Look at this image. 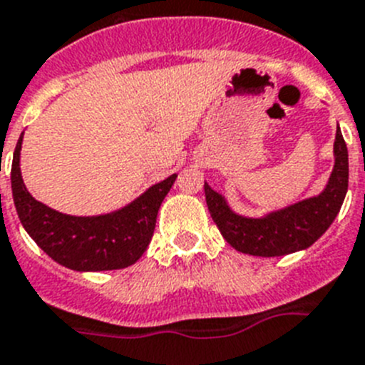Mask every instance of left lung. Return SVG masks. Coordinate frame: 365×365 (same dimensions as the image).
<instances>
[{
	"label": "left lung",
	"instance_id": "left-lung-1",
	"mask_svg": "<svg viewBox=\"0 0 365 365\" xmlns=\"http://www.w3.org/2000/svg\"><path fill=\"white\" fill-rule=\"evenodd\" d=\"M333 155L335 165L322 192L260 217L237 213L222 193L205 182L206 205L220 235L237 252L255 257L289 255L309 248L333 224L347 193L349 160L339 126Z\"/></svg>",
	"mask_w": 365,
	"mask_h": 365
}]
</instances>
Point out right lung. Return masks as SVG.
Returning <instances> with one entry per match:
<instances>
[{
    "instance_id": "1",
    "label": "right lung",
    "mask_w": 365,
    "mask_h": 365,
    "mask_svg": "<svg viewBox=\"0 0 365 365\" xmlns=\"http://www.w3.org/2000/svg\"><path fill=\"white\" fill-rule=\"evenodd\" d=\"M21 145L23 133L10 172L14 206L25 232L50 259L73 272L121 269L141 259L177 173L152 185L119 210L103 215H68L30 195L21 177Z\"/></svg>"
}]
</instances>
